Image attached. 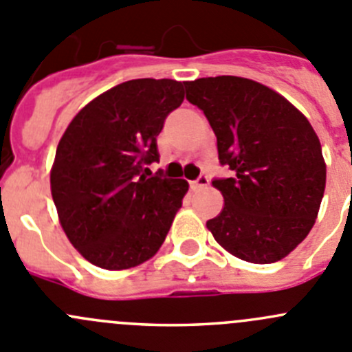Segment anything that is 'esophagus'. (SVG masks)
I'll return each instance as SVG.
<instances>
[{"instance_id":"34e87169","label":"esophagus","mask_w":352,"mask_h":352,"mask_svg":"<svg viewBox=\"0 0 352 352\" xmlns=\"http://www.w3.org/2000/svg\"><path fill=\"white\" fill-rule=\"evenodd\" d=\"M208 184H210V179H208L206 175H199L196 180L190 182V187H192L194 190H199V189H204V187H208Z\"/></svg>"}]
</instances>
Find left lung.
<instances>
[{
    "label": "left lung",
    "instance_id": "left-lung-1",
    "mask_svg": "<svg viewBox=\"0 0 352 352\" xmlns=\"http://www.w3.org/2000/svg\"><path fill=\"white\" fill-rule=\"evenodd\" d=\"M184 85L217 135L220 163L234 172L213 180L225 203L206 221L208 230L244 261L285 258L313 228L325 192L327 165L311 124L282 94L251 78L220 75Z\"/></svg>",
    "mask_w": 352,
    "mask_h": 352
}]
</instances>
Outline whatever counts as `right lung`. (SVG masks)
Here are the masks:
<instances>
[{"instance_id": "add662e5", "label": "right lung", "mask_w": 352, "mask_h": 352, "mask_svg": "<svg viewBox=\"0 0 352 352\" xmlns=\"http://www.w3.org/2000/svg\"><path fill=\"white\" fill-rule=\"evenodd\" d=\"M184 101L182 82L135 78L85 104L51 166V196L68 241L104 270H129L158 252L182 199L184 179L141 175L158 162L156 138Z\"/></svg>"}]
</instances>
